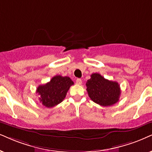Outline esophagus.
<instances>
[{
  "label": "esophagus",
  "mask_w": 152,
  "mask_h": 152,
  "mask_svg": "<svg viewBox=\"0 0 152 152\" xmlns=\"http://www.w3.org/2000/svg\"><path fill=\"white\" fill-rule=\"evenodd\" d=\"M76 84H78V85H81V84H82V80L80 79V78H78V79H76Z\"/></svg>",
  "instance_id": "34e87169"
}]
</instances>
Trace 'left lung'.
Returning a JSON list of instances; mask_svg holds the SVG:
<instances>
[{
    "instance_id": "1",
    "label": "left lung",
    "mask_w": 152,
    "mask_h": 152,
    "mask_svg": "<svg viewBox=\"0 0 152 152\" xmlns=\"http://www.w3.org/2000/svg\"><path fill=\"white\" fill-rule=\"evenodd\" d=\"M86 82L87 92L94 102L103 107L111 106L119 100L121 95L120 86L118 83L109 80L95 73Z\"/></svg>"
}]
</instances>
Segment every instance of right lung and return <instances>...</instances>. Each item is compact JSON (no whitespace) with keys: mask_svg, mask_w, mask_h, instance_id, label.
<instances>
[{"mask_svg":"<svg viewBox=\"0 0 152 152\" xmlns=\"http://www.w3.org/2000/svg\"><path fill=\"white\" fill-rule=\"evenodd\" d=\"M72 85L74 82L69 77L57 75L45 85L38 86L36 93L41 95L39 99L42 104L51 108L62 102Z\"/></svg>","mask_w":152,"mask_h":152,"instance_id":"obj_1","label":"right lung"}]
</instances>
